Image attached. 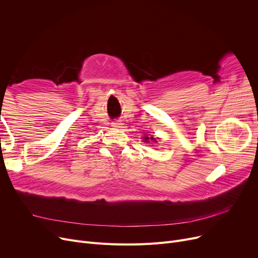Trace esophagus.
Masks as SVG:
<instances>
[{
  "mask_svg": "<svg viewBox=\"0 0 258 258\" xmlns=\"http://www.w3.org/2000/svg\"><path fill=\"white\" fill-rule=\"evenodd\" d=\"M121 121H119V120H115V121H113L112 122V126L113 127H115V128H118V127H121Z\"/></svg>",
  "mask_w": 258,
  "mask_h": 258,
  "instance_id": "1",
  "label": "esophagus"
}]
</instances>
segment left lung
<instances>
[{"label": "left lung", "instance_id": "1", "mask_svg": "<svg viewBox=\"0 0 258 258\" xmlns=\"http://www.w3.org/2000/svg\"><path fill=\"white\" fill-rule=\"evenodd\" d=\"M143 139H144V142H146V143L150 142V140H152V141H155V142L157 141V140H156V138H154V137H151V138H150V137H147L146 135H145V136H144V138H143Z\"/></svg>", "mask_w": 258, "mask_h": 258}]
</instances>
